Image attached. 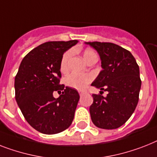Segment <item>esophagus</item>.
Here are the masks:
<instances>
[{
  "label": "esophagus",
  "instance_id": "obj_1",
  "mask_svg": "<svg viewBox=\"0 0 157 157\" xmlns=\"http://www.w3.org/2000/svg\"><path fill=\"white\" fill-rule=\"evenodd\" d=\"M79 94H80V96H81V95H82V94H83V92L80 91V92H79Z\"/></svg>",
  "mask_w": 157,
  "mask_h": 157
}]
</instances>
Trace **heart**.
<instances>
[{"instance_id": "b5f03b06", "label": "heart", "mask_w": 157, "mask_h": 157, "mask_svg": "<svg viewBox=\"0 0 157 157\" xmlns=\"http://www.w3.org/2000/svg\"><path fill=\"white\" fill-rule=\"evenodd\" d=\"M82 55L83 58L86 63H89L93 59L98 58L96 53L90 48L84 50ZM71 56H72V53L70 51H67L63 54L60 62L61 72H65L67 71L68 62H69V59L71 58ZM92 79H93V76L90 74H80V73L73 72L66 77L65 82L67 85H68L70 87L75 88L76 90H83L92 81Z\"/></svg>"}]
</instances>
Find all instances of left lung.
I'll list each match as a JSON object with an SVG mask.
<instances>
[{
  "mask_svg": "<svg viewBox=\"0 0 157 157\" xmlns=\"http://www.w3.org/2000/svg\"><path fill=\"white\" fill-rule=\"evenodd\" d=\"M85 44L98 52L102 67L91 85L108 92L106 97L92 95V122L101 129L118 128L129 119L138 104L141 88L140 67L132 53L117 44L101 42Z\"/></svg>",
  "mask_w": 157,
  "mask_h": 157,
  "instance_id": "8db88e82",
  "label": "left lung"
}]
</instances>
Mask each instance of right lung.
I'll return each mask as SVG.
<instances>
[{"label":"right lung","mask_w":157,"mask_h":157,"mask_svg":"<svg viewBox=\"0 0 157 157\" xmlns=\"http://www.w3.org/2000/svg\"><path fill=\"white\" fill-rule=\"evenodd\" d=\"M77 40L44 43L30 51L21 60L15 76V98L27 123L47 135L69 127L80 99L78 92L59 85L63 53ZM61 94L58 99L53 93Z\"/></svg>","instance_id":"right-lung-1"}]
</instances>
